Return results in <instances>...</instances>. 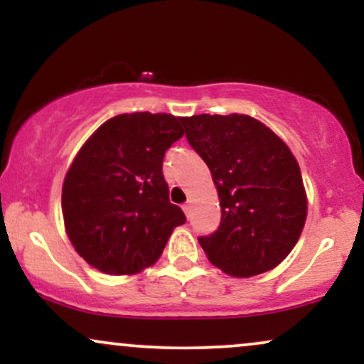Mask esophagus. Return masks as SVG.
Listing matches in <instances>:
<instances>
[{
    "mask_svg": "<svg viewBox=\"0 0 364 364\" xmlns=\"http://www.w3.org/2000/svg\"><path fill=\"white\" fill-rule=\"evenodd\" d=\"M183 210H185V214L190 217V214H191V205H190V203H185V205H183Z\"/></svg>",
    "mask_w": 364,
    "mask_h": 364,
    "instance_id": "esophagus-1",
    "label": "esophagus"
}]
</instances>
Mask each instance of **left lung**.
<instances>
[{"instance_id":"obj_1","label":"left lung","mask_w":364,"mask_h":364,"mask_svg":"<svg viewBox=\"0 0 364 364\" xmlns=\"http://www.w3.org/2000/svg\"><path fill=\"white\" fill-rule=\"evenodd\" d=\"M188 144L205 161L220 200V224L198 243L235 277L277 267L298 243L306 195L298 162L265 124L246 114L181 119Z\"/></svg>"}]
</instances>
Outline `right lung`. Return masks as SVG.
I'll return each mask as SVG.
<instances>
[{"mask_svg":"<svg viewBox=\"0 0 364 364\" xmlns=\"http://www.w3.org/2000/svg\"><path fill=\"white\" fill-rule=\"evenodd\" d=\"M181 136V118L132 112L107 119L77 154L63 183V219L92 267L111 275L140 272L186 223L162 174L166 150Z\"/></svg>","mask_w":364,"mask_h":364,"instance_id":"1","label":"right lung"}]
</instances>
